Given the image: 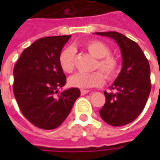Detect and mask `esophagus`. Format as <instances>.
Returning <instances> with one entry per match:
<instances>
[{"label": "esophagus", "instance_id": "esophagus-1", "mask_svg": "<svg viewBox=\"0 0 160 160\" xmlns=\"http://www.w3.org/2000/svg\"><path fill=\"white\" fill-rule=\"evenodd\" d=\"M89 92H90L89 90H83L82 89V90H80V93H81V95H85V94L88 93Z\"/></svg>", "mask_w": 160, "mask_h": 160}]
</instances>
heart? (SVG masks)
Returning <instances> with one entry per match:
<instances>
[{
	"label": "heart",
	"mask_w": 160,
	"mask_h": 160,
	"mask_svg": "<svg viewBox=\"0 0 160 160\" xmlns=\"http://www.w3.org/2000/svg\"><path fill=\"white\" fill-rule=\"evenodd\" d=\"M85 48L91 55L98 58L96 68L104 73L108 80L113 79L118 73V59L110 55V48L99 40H91L85 43ZM59 63L65 73H72L74 69V49L71 47L64 49L59 57ZM104 74L100 71L93 73H77L68 79L70 86L77 88H91L102 86L104 82Z\"/></svg>",
	"instance_id": "obj_1"
}]
</instances>
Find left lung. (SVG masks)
<instances>
[{"mask_svg": "<svg viewBox=\"0 0 160 160\" xmlns=\"http://www.w3.org/2000/svg\"><path fill=\"white\" fill-rule=\"evenodd\" d=\"M118 42L122 57V68L111 87L104 91L105 104L99 111L102 119L111 126H123L141 114L151 92L150 66L140 46L117 32H96Z\"/></svg>", "mask_w": 160, "mask_h": 160, "instance_id": "8db88e82", "label": "left lung"}]
</instances>
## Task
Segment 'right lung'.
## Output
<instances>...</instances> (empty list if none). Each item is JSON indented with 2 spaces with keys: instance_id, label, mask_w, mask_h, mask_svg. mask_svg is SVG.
<instances>
[{
  "instance_id": "add662e5",
  "label": "right lung",
  "mask_w": 160,
  "mask_h": 160,
  "mask_svg": "<svg viewBox=\"0 0 160 160\" xmlns=\"http://www.w3.org/2000/svg\"><path fill=\"white\" fill-rule=\"evenodd\" d=\"M70 38L65 35L38 39L24 49L13 68V94L20 111L42 129L59 127L80 96L79 88L58 93L60 87L66 85L59 57Z\"/></svg>"
}]
</instances>
